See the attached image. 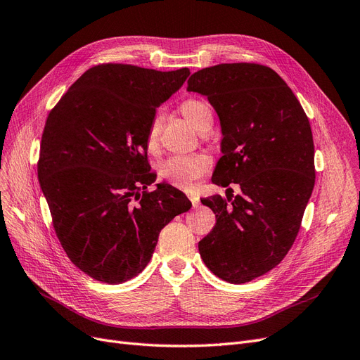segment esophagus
Listing matches in <instances>:
<instances>
[{
  "label": "esophagus",
  "mask_w": 360,
  "mask_h": 360,
  "mask_svg": "<svg viewBox=\"0 0 360 360\" xmlns=\"http://www.w3.org/2000/svg\"><path fill=\"white\" fill-rule=\"evenodd\" d=\"M188 198H190L191 203H193V207H198V206H200V202H198V197H197V195L190 194V195H188Z\"/></svg>",
  "instance_id": "esophagus-1"
}]
</instances>
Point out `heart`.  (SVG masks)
<instances>
[{"mask_svg":"<svg viewBox=\"0 0 360 360\" xmlns=\"http://www.w3.org/2000/svg\"><path fill=\"white\" fill-rule=\"evenodd\" d=\"M179 112L187 122L198 131H203L212 126V110L200 99H185L179 103ZM145 146L148 153L155 154L160 148V115L155 114L146 130ZM210 169V157L203 153L188 155H172L158 165V175L162 179L172 184L173 187L182 190L193 188Z\"/></svg>","mask_w":360,"mask_h":360,"instance_id":"heart-1","label":"heart"}]
</instances>
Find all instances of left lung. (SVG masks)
Masks as SVG:
<instances>
[{"label":"left lung","instance_id":"1","mask_svg":"<svg viewBox=\"0 0 360 360\" xmlns=\"http://www.w3.org/2000/svg\"><path fill=\"white\" fill-rule=\"evenodd\" d=\"M188 91L214 106L221 153L212 182L240 193L203 198L217 217L198 242L206 267L230 283L273 270L294 245L314 187L309 118L282 77L258 63H221L194 72Z\"/></svg>","mask_w":360,"mask_h":360}]
</instances>
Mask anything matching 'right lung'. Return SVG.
I'll list each match as a JSON object with an SVG mask.
<instances>
[{
	"label": "right lung",
	"instance_id": "1",
	"mask_svg": "<svg viewBox=\"0 0 360 360\" xmlns=\"http://www.w3.org/2000/svg\"><path fill=\"white\" fill-rule=\"evenodd\" d=\"M188 68L155 71L123 63L87 70L47 117L38 179L66 255L99 282L117 285L150 262L158 234L191 202L155 184L146 130Z\"/></svg>",
	"mask_w": 360,
	"mask_h": 360
}]
</instances>
